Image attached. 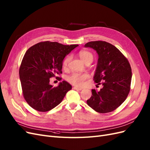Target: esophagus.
Wrapping results in <instances>:
<instances>
[{
    "label": "esophagus",
    "instance_id": "obj_1",
    "mask_svg": "<svg viewBox=\"0 0 150 150\" xmlns=\"http://www.w3.org/2000/svg\"><path fill=\"white\" fill-rule=\"evenodd\" d=\"M74 90H81L82 89L81 88H79V87H76V86H74L73 88Z\"/></svg>",
    "mask_w": 150,
    "mask_h": 150
}]
</instances>
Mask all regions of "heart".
Wrapping results in <instances>:
<instances>
[{
  "mask_svg": "<svg viewBox=\"0 0 150 150\" xmlns=\"http://www.w3.org/2000/svg\"><path fill=\"white\" fill-rule=\"evenodd\" d=\"M79 56L85 64L88 62H92L93 60V55L90 52L86 50H82L79 52ZM71 60V56H67L63 61V67L67 68ZM90 78L88 74H79L74 73L67 77V80L70 83L76 86H83L86 81Z\"/></svg>",
  "mask_w": 150,
  "mask_h": 150,
  "instance_id": "1",
  "label": "heart"
}]
</instances>
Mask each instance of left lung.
Instances as JSON below:
<instances>
[{
    "label": "left lung",
    "instance_id": "8db88e82",
    "mask_svg": "<svg viewBox=\"0 0 150 150\" xmlns=\"http://www.w3.org/2000/svg\"><path fill=\"white\" fill-rule=\"evenodd\" d=\"M98 55L93 80L102 84L100 91L91 90V96L86 101L88 105L96 112H113L126 100L130 90L132 69L127 59L117 47L105 41L86 43Z\"/></svg>",
    "mask_w": 150,
    "mask_h": 150
}]
</instances>
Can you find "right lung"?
<instances>
[{"label":"right lung","instance_id":"add662e5","mask_svg":"<svg viewBox=\"0 0 150 150\" xmlns=\"http://www.w3.org/2000/svg\"><path fill=\"white\" fill-rule=\"evenodd\" d=\"M78 46L47 41L38 43L27 50L19 76L23 96L32 108L38 112H48L59 105L71 89V85L66 81L54 87L50 84V78L62 73L64 58Z\"/></svg>","mask_w":150,"mask_h":150}]
</instances>
